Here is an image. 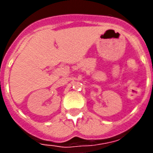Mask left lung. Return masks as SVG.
<instances>
[{"mask_svg":"<svg viewBox=\"0 0 153 153\" xmlns=\"http://www.w3.org/2000/svg\"><path fill=\"white\" fill-rule=\"evenodd\" d=\"M152 83H153V82H152Z\"/></svg>","mask_w":153,"mask_h":153,"instance_id":"left-lung-1","label":"left lung"}]
</instances>
